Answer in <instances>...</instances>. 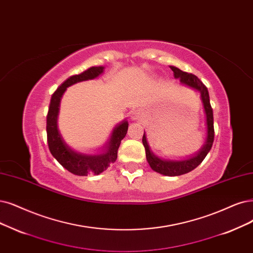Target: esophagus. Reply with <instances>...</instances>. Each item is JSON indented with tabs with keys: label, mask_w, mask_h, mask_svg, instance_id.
<instances>
[{
	"label": "esophagus",
	"mask_w": 253,
	"mask_h": 253,
	"mask_svg": "<svg viewBox=\"0 0 253 253\" xmlns=\"http://www.w3.org/2000/svg\"><path fill=\"white\" fill-rule=\"evenodd\" d=\"M142 118V112L139 111L138 109H133L130 112V119L135 121V120H139Z\"/></svg>",
	"instance_id": "obj_1"
}]
</instances>
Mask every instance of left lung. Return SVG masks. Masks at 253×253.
<instances>
[{
	"label": "left lung",
	"mask_w": 253,
	"mask_h": 253,
	"mask_svg": "<svg viewBox=\"0 0 253 253\" xmlns=\"http://www.w3.org/2000/svg\"><path fill=\"white\" fill-rule=\"evenodd\" d=\"M174 73L175 78H179L180 82L185 84L192 88H195L200 91L201 93V100L203 103V107L205 115H207V125H208V136L207 141H205L204 146L200 149L198 153H196L194 156L188 158V160L183 161H169V160H163L156 156L152 151L150 147L148 145L147 138L144 132L143 135V145L146 150V157L147 161L150 165L151 169L157 173H161L167 176H179L185 173H189L195 168H197L202 161L208 155L210 150L211 149L213 138H214V130H213V115H212V108L211 106L210 102V95L207 86L204 85L202 81L193 74H189L186 72H182L181 70L177 69L175 67H170Z\"/></svg>",
	"instance_id": "obj_1"
}]
</instances>
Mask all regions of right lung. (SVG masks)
<instances>
[{
  "instance_id": "obj_1",
  "label": "right lung",
  "mask_w": 253,
  "mask_h": 253,
  "mask_svg": "<svg viewBox=\"0 0 253 253\" xmlns=\"http://www.w3.org/2000/svg\"><path fill=\"white\" fill-rule=\"evenodd\" d=\"M103 67H92L79 75H74L65 80L54 91L51 98L48 116H46V138L51 154L57 162L69 172L78 176H87L89 174L98 175L105 171L110 164H114L118 157V150L127 133L128 123L125 121L117 126L111 133L103 151L98 154H85L75 151L63 141L57 128V117L59 111L60 100L67 87L73 84L93 79L103 73Z\"/></svg>"
}]
</instances>
